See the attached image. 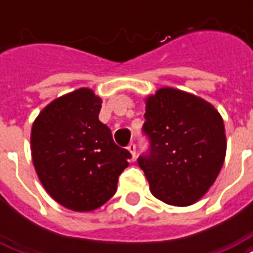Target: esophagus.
<instances>
[{"mask_svg": "<svg viewBox=\"0 0 253 253\" xmlns=\"http://www.w3.org/2000/svg\"><path fill=\"white\" fill-rule=\"evenodd\" d=\"M127 150L131 152V155H132V159H135V154H136V144L134 142H131L128 146H127Z\"/></svg>", "mask_w": 253, "mask_h": 253, "instance_id": "obj_1", "label": "esophagus"}]
</instances>
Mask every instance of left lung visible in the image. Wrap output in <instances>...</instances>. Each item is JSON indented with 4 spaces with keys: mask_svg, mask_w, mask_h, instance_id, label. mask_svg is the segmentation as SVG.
I'll use <instances>...</instances> for the list:
<instances>
[{
    "mask_svg": "<svg viewBox=\"0 0 253 253\" xmlns=\"http://www.w3.org/2000/svg\"><path fill=\"white\" fill-rule=\"evenodd\" d=\"M147 152L138 158L152 195L171 206L195 203L216 180L225 158L224 123L208 102L165 87L146 99Z\"/></svg>",
    "mask_w": 253,
    "mask_h": 253,
    "instance_id": "obj_1",
    "label": "left lung"
}]
</instances>
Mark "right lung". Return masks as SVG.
<instances>
[{
  "mask_svg": "<svg viewBox=\"0 0 253 253\" xmlns=\"http://www.w3.org/2000/svg\"><path fill=\"white\" fill-rule=\"evenodd\" d=\"M102 101L90 88L59 96L32 128L37 175L51 198L73 211H92L117 192L131 154L99 121Z\"/></svg>",
  "mask_w": 253,
  "mask_h": 253,
  "instance_id": "1",
  "label": "right lung"
}]
</instances>
